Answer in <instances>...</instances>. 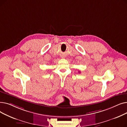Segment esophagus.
Instances as JSON below:
<instances>
[{
    "instance_id": "esophagus-1",
    "label": "esophagus",
    "mask_w": 127,
    "mask_h": 127,
    "mask_svg": "<svg viewBox=\"0 0 127 127\" xmlns=\"http://www.w3.org/2000/svg\"><path fill=\"white\" fill-rule=\"evenodd\" d=\"M61 57V58H64L65 57V56L64 55H62Z\"/></svg>"
}]
</instances>
